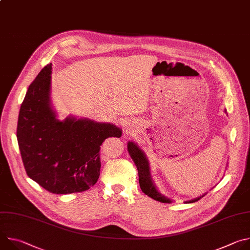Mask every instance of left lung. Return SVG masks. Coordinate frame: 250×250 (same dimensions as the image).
Here are the masks:
<instances>
[{
	"label": "left lung",
	"mask_w": 250,
	"mask_h": 250,
	"mask_svg": "<svg viewBox=\"0 0 250 250\" xmlns=\"http://www.w3.org/2000/svg\"><path fill=\"white\" fill-rule=\"evenodd\" d=\"M225 113L227 114V111H225ZM127 150L128 153L131 157V159L133 160L137 171H138V182H139V186L141 191L144 192L146 195H147L148 197L152 198L155 201L161 202V203H172L173 201L171 199H169L168 197L164 196L163 194H161L158 189L156 188L154 182L152 181V178L150 175V167H149V162L148 159L146 155V153L142 151L139 146L135 144L133 141H128L127 142ZM206 194L195 198L193 200H189L186 201L185 203H195L197 201H199L201 198H203Z\"/></svg>",
	"instance_id": "8db88e82"
}]
</instances>
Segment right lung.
<instances>
[{
    "label": "right lung",
    "mask_w": 250,
    "mask_h": 250,
    "mask_svg": "<svg viewBox=\"0 0 250 250\" xmlns=\"http://www.w3.org/2000/svg\"><path fill=\"white\" fill-rule=\"evenodd\" d=\"M52 64L29 85L19 114L17 138L27 176L53 194L89 190L100 176V148L121 137L111 123L69 116L59 121L51 104Z\"/></svg>",
    "instance_id": "1"
}]
</instances>
